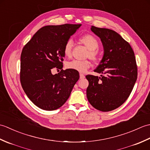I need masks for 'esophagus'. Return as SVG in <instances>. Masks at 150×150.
Segmentation results:
<instances>
[{
    "instance_id": "esophagus-1",
    "label": "esophagus",
    "mask_w": 150,
    "mask_h": 150,
    "mask_svg": "<svg viewBox=\"0 0 150 150\" xmlns=\"http://www.w3.org/2000/svg\"><path fill=\"white\" fill-rule=\"evenodd\" d=\"M85 77V75L84 74H82V73H80V79H83Z\"/></svg>"
}]
</instances>
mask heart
I'll use <instances>...</instances> for the list:
<instances>
[{
  "label": "heart",
  "mask_w": 150,
  "mask_h": 150,
  "mask_svg": "<svg viewBox=\"0 0 150 150\" xmlns=\"http://www.w3.org/2000/svg\"><path fill=\"white\" fill-rule=\"evenodd\" d=\"M80 42L88 49L86 57H89L93 61H97L99 59L97 49L98 47V42L97 39L91 35H85L80 38ZM73 47V41L69 40L65 44L64 47V54L67 57H70L71 55V50ZM91 62L88 60H73L66 64V67L69 69H71L81 73H84L90 68Z\"/></svg>",
  "instance_id": "b5f03b06"
}]
</instances>
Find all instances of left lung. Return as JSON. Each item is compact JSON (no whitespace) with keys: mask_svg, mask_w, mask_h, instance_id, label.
Listing matches in <instances>:
<instances>
[{"mask_svg":"<svg viewBox=\"0 0 150 150\" xmlns=\"http://www.w3.org/2000/svg\"><path fill=\"white\" fill-rule=\"evenodd\" d=\"M100 39L104 55L94 70L100 77L88 75L86 95L95 109L110 111L120 106L129 96L137 79L134 52L129 44L112 30L92 26Z\"/></svg>","mask_w":150,"mask_h":150,"instance_id":"1","label":"left lung"}]
</instances>
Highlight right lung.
<instances>
[{
    "label": "right lung",
    "instance_id": "1",
    "mask_svg": "<svg viewBox=\"0 0 150 150\" xmlns=\"http://www.w3.org/2000/svg\"><path fill=\"white\" fill-rule=\"evenodd\" d=\"M81 24H62L41 28L24 46L21 56L22 87L40 109H58L69 98L79 79V71L62 69L64 47ZM61 69L55 75L53 69Z\"/></svg>",
    "mask_w": 150,
    "mask_h": 150
}]
</instances>
